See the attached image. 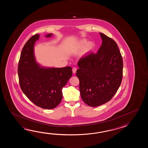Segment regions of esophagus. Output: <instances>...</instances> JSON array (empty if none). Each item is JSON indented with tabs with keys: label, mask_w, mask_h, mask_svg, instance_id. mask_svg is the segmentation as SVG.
<instances>
[{
	"label": "esophagus",
	"mask_w": 148,
	"mask_h": 148,
	"mask_svg": "<svg viewBox=\"0 0 148 148\" xmlns=\"http://www.w3.org/2000/svg\"><path fill=\"white\" fill-rule=\"evenodd\" d=\"M76 71H77V69H76V68H75V67H74V68L72 69V71H73V73H76Z\"/></svg>",
	"instance_id": "esophagus-1"
}]
</instances>
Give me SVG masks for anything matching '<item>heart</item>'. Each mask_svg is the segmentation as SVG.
<instances>
[{"label":"heart","mask_w":148,"mask_h":148,"mask_svg":"<svg viewBox=\"0 0 148 148\" xmlns=\"http://www.w3.org/2000/svg\"><path fill=\"white\" fill-rule=\"evenodd\" d=\"M86 46V49L88 50H91L93 49V48L95 47V45L91 42L88 43V41L86 39H82L78 43L77 46L76 47V51H79L80 50H82L85 48Z\"/></svg>","instance_id":"heart-1"}]
</instances>
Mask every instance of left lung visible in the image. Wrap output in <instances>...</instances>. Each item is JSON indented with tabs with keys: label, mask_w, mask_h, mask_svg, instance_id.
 <instances>
[{
	"label": "left lung",
	"mask_w": 148,
	"mask_h": 148,
	"mask_svg": "<svg viewBox=\"0 0 148 148\" xmlns=\"http://www.w3.org/2000/svg\"><path fill=\"white\" fill-rule=\"evenodd\" d=\"M100 35L102 43L98 52L80 58L76 73L82 99L92 107L110 101L123 78V58L117 45L111 38L102 33Z\"/></svg>",
	"instance_id": "obj_1"
}]
</instances>
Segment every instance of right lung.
<instances>
[{"instance_id":"add662e5","label":"right lung","mask_w":148,"mask_h":148,"mask_svg":"<svg viewBox=\"0 0 148 148\" xmlns=\"http://www.w3.org/2000/svg\"><path fill=\"white\" fill-rule=\"evenodd\" d=\"M39 37L38 34L32 36L22 50L18 69L19 84L23 93L36 106L52 109L61 101L62 89L71 77L72 71L71 66L43 68L37 63L34 45Z\"/></svg>"}]
</instances>
